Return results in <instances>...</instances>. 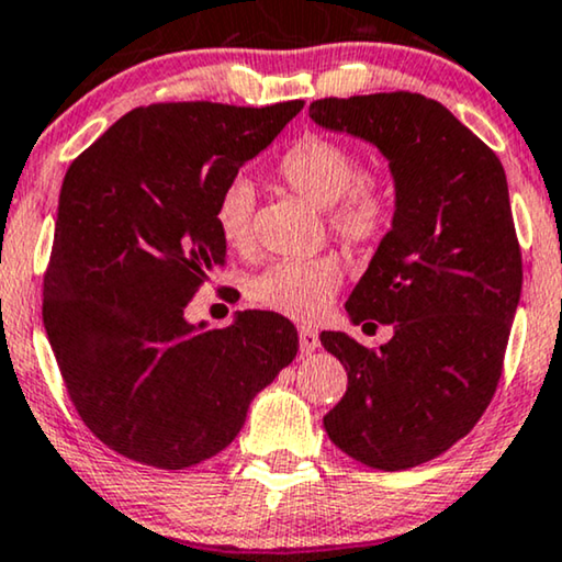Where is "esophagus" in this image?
I'll use <instances>...</instances> for the list:
<instances>
[{"mask_svg":"<svg viewBox=\"0 0 562 562\" xmlns=\"http://www.w3.org/2000/svg\"><path fill=\"white\" fill-rule=\"evenodd\" d=\"M319 346V335L315 327H299V348L302 353H312Z\"/></svg>","mask_w":562,"mask_h":562,"instance_id":"34e87169","label":"esophagus"}]
</instances>
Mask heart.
Here are the masks:
<instances>
[{"mask_svg":"<svg viewBox=\"0 0 562 562\" xmlns=\"http://www.w3.org/2000/svg\"><path fill=\"white\" fill-rule=\"evenodd\" d=\"M276 175L291 191L327 211V227L346 247H367L384 235L390 199L371 178H359L361 165L346 144L323 134L299 136L283 151ZM255 188L237 178L218 193L214 222L222 243L235 252L255 247ZM340 286V266L333 258L279 260L247 286L255 307L291 319H315Z\"/></svg>","mask_w":562,"mask_h":562,"instance_id":"b5f03b06","label":"heart"}]
</instances>
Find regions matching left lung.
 I'll use <instances>...</instances> for the list:
<instances>
[{"label": "left lung", "instance_id": "left-lung-1", "mask_svg": "<svg viewBox=\"0 0 562 562\" xmlns=\"http://www.w3.org/2000/svg\"><path fill=\"white\" fill-rule=\"evenodd\" d=\"M310 119L374 144L395 178L392 229L346 302L356 325L395 335L379 348L319 335L348 371L325 431L367 468H415L472 431L504 371L521 296L504 165L418 92L315 100Z\"/></svg>", "mask_w": 562, "mask_h": 562}]
</instances>
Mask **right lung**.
<instances>
[{
	"mask_svg": "<svg viewBox=\"0 0 562 562\" xmlns=\"http://www.w3.org/2000/svg\"><path fill=\"white\" fill-rule=\"evenodd\" d=\"M302 108H136L64 175L43 325L79 418L119 454L159 470L218 454L294 361L296 327L276 312L209 330L186 307L227 255L218 193Z\"/></svg>",
	"mask_w": 562,
	"mask_h": 562,
	"instance_id": "right-lung-1",
	"label": "right lung"
}]
</instances>
